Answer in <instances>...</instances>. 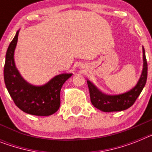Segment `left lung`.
<instances>
[{"instance_id":"1","label":"left lung","mask_w":152,"mask_h":152,"mask_svg":"<svg viewBox=\"0 0 152 152\" xmlns=\"http://www.w3.org/2000/svg\"><path fill=\"white\" fill-rule=\"evenodd\" d=\"M143 71L138 84L134 88L125 92L124 94L117 95H107L98 91L94 85L88 80L89 93H90L91 102L92 104L98 109L104 112L124 111L132 106L136 99L140 95L146 84L148 76V64L145 57V49L143 48Z\"/></svg>"}]
</instances>
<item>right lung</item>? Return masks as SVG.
<instances>
[{"label":"right lung","instance_id":"obj_1","mask_svg":"<svg viewBox=\"0 0 152 152\" xmlns=\"http://www.w3.org/2000/svg\"><path fill=\"white\" fill-rule=\"evenodd\" d=\"M18 31L9 45L6 53L4 77L9 94L17 107L30 115L48 116L60 107V92L62 85L72 74L57 75L42 86H34L26 82L18 73L14 61Z\"/></svg>","mask_w":152,"mask_h":152}]
</instances>
